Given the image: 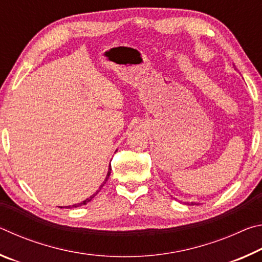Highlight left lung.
Listing matches in <instances>:
<instances>
[{"label":"left lung","mask_w":262,"mask_h":262,"mask_svg":"<svg viewBox=\"0 0 262 262\" xmlns=\"http://www.w3.org/2000/svg\"><path fill=\"white\" fill-rule=\"evenodd\" d=\"M189 205H190V206H194V205H199V203H195V202H190V203H189Z\"/></svg>","instance_id":"8db88e82"}]
</instances>
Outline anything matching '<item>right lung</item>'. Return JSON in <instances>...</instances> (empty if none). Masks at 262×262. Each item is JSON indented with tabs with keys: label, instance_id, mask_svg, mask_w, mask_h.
<instances>
[{
	"label": "right lung",
	"instance_id": "add662e5",
	"mask_svg": "<svg viewBox=\"0 0 262 262\" xmlns=\"http://www.w3.org/2000/svg\"><path fill=\"white\" fill-rule=\"evenodd\" d=\"M111 170H112V167H111V164H110V166H108V171H107V174H106V178H105V180H104V183L100 185V187H99V189L98 190H96V193H94L91 195V196H89L88 199H85V200L84 201H82V202H79V203H77V205H73V206H68V207H66V208H77V207H81V206H83V205H86L88 202H90L92 199H94L97 194H98V192L99 190L101 189V187H103L104 186V184H106V181L108 180V178H110V174H111ZM62 208V207H61Z\"/></svg>",
	"mask_w": 262,
	"mask_h": 262
}]
</instances>
